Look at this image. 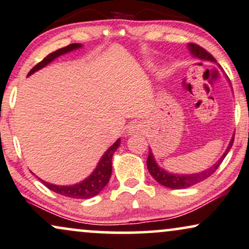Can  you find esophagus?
Wrapping results in <instances>:
<instances>
[{"instance_id": "esophagus-1", "label": "esophagus", "mask_w": 249, "mask_h": 249, "mask_svg": "<svg viewBox=\"0 0 249 249\" xmlns=\"http://www.w3.org/2000/svg\"><path fill=\"white\" fill-rule=\"evenodd\" d=\"M143 129V124L141 122H131V124L127 127L128 135H135V134L141 133Z\"/></svg>"}]
</instances>
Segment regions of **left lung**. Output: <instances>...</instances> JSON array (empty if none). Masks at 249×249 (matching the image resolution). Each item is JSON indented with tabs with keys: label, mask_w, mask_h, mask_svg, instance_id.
Masks as SVG:
<instances>
[{
	"label": "left lung",
	"mask_w": 249,
	"mask_h": 249,
	"mask_svg": "<svg viewBox=\"0 0 249 249\" xmlns=\"http://www.w3.org/2000/svg\"><path fill=\"white\" fill-rule=\"evenodd\" d=\"M188 49H189V51L191 52V54L194 55L195 58H197V59L217 63V60H215L214 58H213L205 49L200 48V46L197 45V44L190 43L188 45ZM233 142H234V134H233L232 139H231V141L229 143V145H227L225 153L223 154V156H221L220 159H219L217 162H215L214 164L211 166V168L206 169V170H204V171L197 172V174H188V175L186 174H172V172H169V171H166L165 169L160 168V166L159 165V163H157L156 160H155L153 150H151V148H149V155H148V160H147L148 170H149V172H150L151 176L155 178V180H156L157 183H160V185L166 186V188H169V189H177V190L190 188V186L195 185V184L199 183V182H201V180L209 178L213 174V172L217 170V169L219 168V165L221 164V162H223L225 157H226V155L229 154L231 148H232Z\"/></svg>",
	"instance_id": "left-lung-1"
}]
</instances>
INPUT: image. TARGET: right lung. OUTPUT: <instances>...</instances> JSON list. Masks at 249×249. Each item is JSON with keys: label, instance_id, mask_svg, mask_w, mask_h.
Listing matches in <instances>:
<instances>
[{"label": "right lung", "instance_id": "right-lung-1", "mask_svg": "<svg viewBox=\"0 0 249 249\" xmlns=\"http://www.w3.org/2000/svg\"><path fill=\"white\" fill-rule=\"evenodd\" d=\"M83 48V45L79 43H73L70 44V45L65 46V48H61L57 51L50 53L48 57H45L44 59L38 63L36 66L32 67L31 71L28 73L29 75L34 74L35 72L39 71L40 69L49 65L51 61L57 59L60 55L69 53V52L74 51V50H78ZM120 143H121V139H118L114 144L110 145L109 148L105 151V154L102 155L100 160L96 164V168L93 170L92 174L89 175V177L85 178L81 182L73 184V185H55V184H51L45 182V180L40 179L46 188H49L51 191L55 192V194H59L64 197L69 198H75V199H89V198H92L96 196L98 194L104 190L105 186L107 185L108 182H109V178L112 176V159L113 155L116 151V149L120 147Z\"/></svg>", "mask_w": 249, "mask_h": 249}]
</instances>
